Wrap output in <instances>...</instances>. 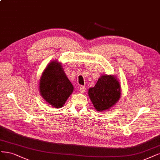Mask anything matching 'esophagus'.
<instances>
[{
    "instance_id": "1",
    "label": "esophagus",
    "mask_w": 160,
    "mask_h": 160,
    "mask_svg": "<svg viewBox=\"0 0 160 160\" xmlns=\"http://www.w3.org/2000/svg\"><path fill=\"white\" fill-rule=\"evenodd\" d=\"M85 91H86L85 87H84V86H81V87H79V91H80V92L83 93V92H85Z\"/></svg>"
}]
</instances>
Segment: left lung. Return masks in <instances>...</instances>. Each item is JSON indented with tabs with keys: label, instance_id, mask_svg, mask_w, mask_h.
I'll return each instance as SVG.
<instances>
[{
	"label": "left lung",
	"instance_id": "obj_1",
	"mask_svg": "<svg viewBox=\"0 0 160 160\" xmlns=\"http://www.w3.org/2000/svg\"><path fill=\"white\" fill-rule=\"evenodd\" d=\"M88 95L97 111H106L119 101L121 96L120 82L115 75H102L95 87L89 88Z\"/></svg>",
	"mask_w": 160,
	"mask_h": 160
}]
</instances>
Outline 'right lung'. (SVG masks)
<instances>
[{
    "label": "right lung",
    "mask_w": 160,
    "mask_h": 160,
    "mask_svg": "<svg viewBox=\"0 0 160 160\" xmlns=\"http://www.w3.org/2000/svg\"><path fill=\"white\" fill-rule=\"evenodd\" d=\"M73 88L61 63L53 60L48 63L39 81V90L43 100L55 108H62L72 94Z\"/></svg>",
    "instance_id": "obj_1"
}]
</instances>
